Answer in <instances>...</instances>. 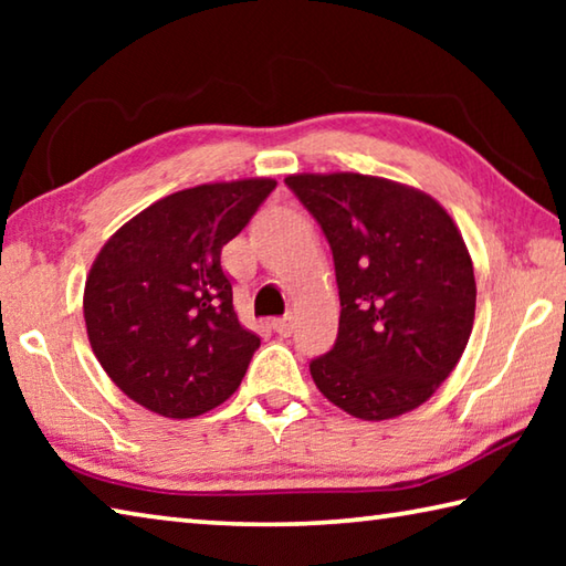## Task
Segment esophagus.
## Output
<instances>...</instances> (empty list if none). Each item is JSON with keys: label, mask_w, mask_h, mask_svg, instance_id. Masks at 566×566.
I'll return each mask as SVG.
<instances>
[{"label": "esophagus", "mask_w": 566, "mask_h": 566, "mask_svg": "<svg viewBox=\"0 0 566 566\" xmlns=\"http://www.w3.org/2000/svg\"><path fill=\"white\" fill-rule=\"evenodd\" d=\"M272 327H274L276 334H280V337H290L292 329H294V319L292 317H280V319L272 322Z\"/></svg>", "instance_id": "esophagus-1"}]
</instances>
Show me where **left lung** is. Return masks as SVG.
Returning a JSON list of instances; mask_svg holds the SVG:
<instances>
[{
    "mask_svg": "<svg viewBox=\"0 0 566 566\" xmlns=\"http://www.w3.org/2000/svg\"><path fill=\"white\" fill-rule=\"evenodd\" d=\"M284 185L319 222L339 286V334L312 359L314 385L364 421L424 405L474 327V266L454 219L424 191L357 171Z\"/></svg>",
    "mask_w": 566,
    "mask_h": 566,
    "instance_id": "obj_1",
    "label": "left lung"
}]
</instances>
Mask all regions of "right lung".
<instances>
[{
  "instance_id": "obj_1",
  "label": "right lung",
  "mask_w": 566,
  "mask_h": 566,
  "mask_svg": "<svg viewBox=\"0 0 566 566\" xmlns=\"http://www.w3.org/2000/svg\"><path fill=\"white\" fill-rule=\"evenodd\" d=\"M274 187L256 177L175 191L102 247L84 284L87 337L137 405L191 419L242 385L260 337L239 324L219 260Z\"/></svg>"
}]
</instances>
